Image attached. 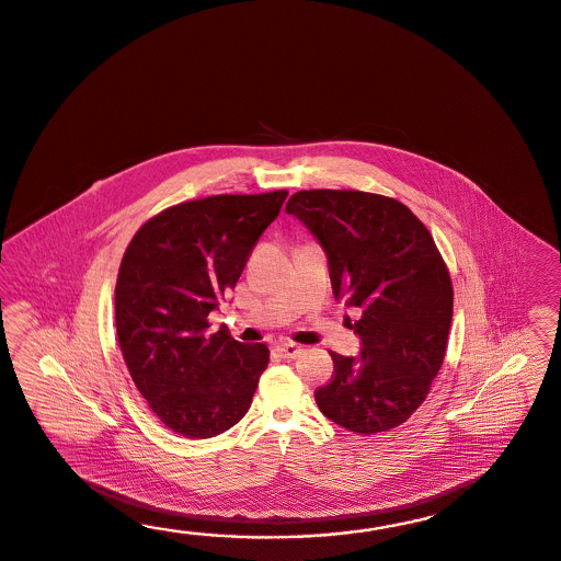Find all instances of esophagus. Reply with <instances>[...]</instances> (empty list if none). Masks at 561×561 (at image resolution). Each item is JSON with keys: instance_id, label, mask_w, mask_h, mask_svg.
Masks as SVG:
<instances>
[{"instance_id": "obj_1", "label": "esophagus", "mask_w": 561, "mask_h": 561, "mask_svg": "<svg viewBox=\"0 0 561 561\" xmlns=\"http://www.w3.org/2000/svg\"><path fill=\"white\" fill-rule=\"evenodd\" d=\"M301 346L298 344H294V342H279L277 346H275V352L282 356V358H298L299 354H301Z\"/></svg>"}]
</instances>
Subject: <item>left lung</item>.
Here are the masks:
<instances>
[{
	"label": "left lung",
	"instance_id": "left-lung-1",
	"mask_svg": "<svg viewBox=\"0 0 561 561\" xmlns=\"http://www.w3.org/2000/svg\"><path fill=\"white\" fill-rule=\"evenodd\" d=\"M286 213L320 241L336 299L362 310L352 325L360 356L330 352L334 376L313 392L320 411L358 435L397 428L447 352L453 284L435 239L407 205L364 191H298Z\"/></svg>",
	"mask_w": 561,
	"mask_h": 561
}]
</instances>
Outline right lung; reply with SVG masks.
<instances>
[{"mask_svg":"<svg viewBox=\"0 0 561 561\" xmlns=\"http://www.w3.org/2000/svg\"><path fill=\"white\" fill-rule=\"evenodd\" d=\"M286 197L187 201L154 215L126 248L114 289L118 344L138 392L176 435H221L250 411L270 348L225 328L211 334L207 318Z\"/></svg>","mask_w":561,"mask_h":561,"instance_id":"right-lung-1","label":"right lung"}]
</instances>
